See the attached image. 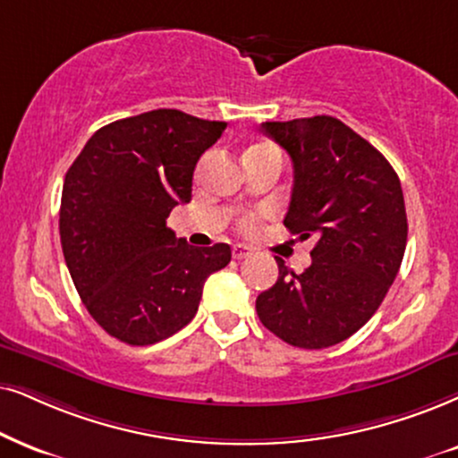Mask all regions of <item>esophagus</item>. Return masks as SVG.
I'll use <instances>...</instances> for the list:
<instances>
[{
  "label": "esophagus",
  "mask_w": 458,
  "mask_h": 458,
  "mask_svg": "<svg viewBox=\"0 0 458 458\" xmlns=\"http://www.w3.org/2000/svg\"><path fill=\"white\" fill-rule=\"evenodd\" d=\"M253 253V249L249 245H242V242H239V245L233 247V256L234 259H242V258H249Z\"/></svg>",
  "instance_id": "34e87169"
}]
</instances>
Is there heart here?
Listing matches in <instances>:
<instances>
[{"label": "heart", "instance_id": "obj_1", "mask_svg": "<svg viewBox=\"0 0 458 458\" xmlns=\"http://www.w3.org/2000/svg\"><path fill=\"white\" fill-rule=\"evenodd\" d=\"M259 148H268V143H256V146H251L249 149H259ZM249 149H247V152H249ZM253 224H256V217H253V216L247 217L245 222H242V225H245V228H251Z\"/></svg>", "mask_w": 458, "mask_h": 458}]
</instances>
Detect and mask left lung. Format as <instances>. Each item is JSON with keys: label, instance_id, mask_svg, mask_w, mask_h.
Wrapping results in <instances>:
<instances>
[{"label": "left lung", "instance_id": "obj_1", "mask_svg": "<svg viewBox=\"0 0 458 458\" xmlns=\"http://www.w3.org/2000/svg\"><path fill=\"white\" fill-rule=\"evenodd\" d=\"M262 131L293 162L283 224L317 245L300 275L276 258L279 279L258 296V317L287 344L327 349L366 326L395 281L408 241L402 183L372 143L332 115Z\"/></svg>", "mask_w": 458, "mask_h": 458}]
</instances>
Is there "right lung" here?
Segmentation results:
<instances>
[{
    "label": "right lung",
    "instance_id": "1",
    "mask_svg": "<svg viewBox=\"0 0 458 458\" xmlns=\"http://www.w3.org/2000/svg\"><path fill=\"white\" fill-rule=\"evenodd\" d=\"M225 123L179 109L115 120L69 166L61 196V245L90 317L120 343L146 346L194 319L202 285L228 266L225 242L192 247L166 228L192 200V175Z\"/></svg>",
    "mask_w": 458,
    "mask_h": 458
}]
</instances>
